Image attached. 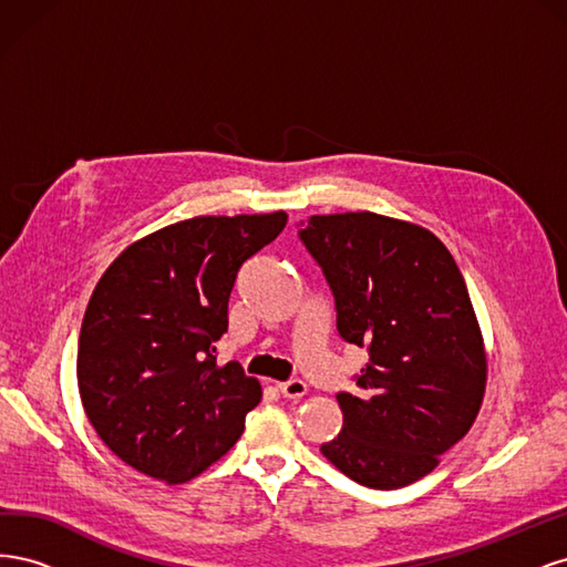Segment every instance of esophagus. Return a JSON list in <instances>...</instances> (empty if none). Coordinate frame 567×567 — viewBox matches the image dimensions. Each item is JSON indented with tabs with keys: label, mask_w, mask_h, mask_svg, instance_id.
<instances>
[{
	"label": "esophagus",
	"mask_w": 567,
	"mask_h": 567,
	"mask_svg": "<svg viewBox=\"0 0 567 567\" xmlns=\"http://www.w3.org/2000/svg\"><path fill=\"white\" fill-rule=\"evenodd\" d=\"M279 390L286 400H300L302 394H307V383L300 379H290L286 383H279Z\"/></svg>",
	"instance_id": "obj_1"
}]
</instances>
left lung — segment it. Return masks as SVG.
Segmentation results:
<instances>
[{
    "instance_id": "8db88e82",
    "label": "left lung",
    "mask_w": 567,
    "mask_h": 567,
    "mask_svg": "<svg viewBox=\"0 0 567 567\" xmlns=\"http://www.w3.org/2000/svg\"><path fill=\"white\" fill-rule=\"evenodd\" d=\"M298 238L333 296L338 336L369 352L342 431L321 454L359 485L398 489L473 425L487 362L466 281L423 227L373 213L315 215Z\"/></svg>"
}]
</instances>
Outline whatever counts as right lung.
Instances as JSON below:
<instances>
[{
	"instance_id": "right-lung-1",
	"label": "right lung",
	"mask_w": 567,
	"mask_h": 567,
	"mask_svg": "<svg viewBox=\"0 0 567 567\" xmlns=\"http://www.w3.org/2000/svg\"><path fill=\"white\" fill-rule=\"evenodd\" d=\"M286 213L194 217L132 244L96 284L78 340L84 414L127 466L186 483L244 433L260 383L217 364L241 269Z\"/></svg>"
}]
</instances>
